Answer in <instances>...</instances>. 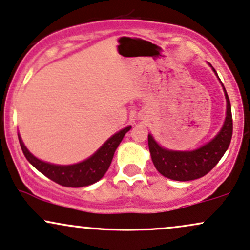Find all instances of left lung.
<instances>
[{
	"label": "left lung",
	"mask_w": 250,
	"mask_h": 250,
	"mask_svg": "<svg viewBox=\"0 0 250 250\" xmlns=\"http://www.w3.org/2000/svg\"><path fill=\"white\" fill-rule=\"evenodd\" d=\"M213 71L216 72L214 69ZM223 89L227 99V117L221 131L208 144L193 151H174L158 146L154 137L147 136L150 155L158 173L176 181H189L206 175L219 162L232 137L231 104L227 90L224 87Z\"/></svg>",
	"instance_id": "left-lung-1"
}]
</instances>
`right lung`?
Here are the masks:
<instances>
[{
    "mask_svg": "<svg viewBox=\"0 0 250 250\" xmlns=\"http://www.w3.org/2000/svg\"><path fill=\"white\" fill-rule=\"evenodd\" d=\"M130 128L131 126H127L120 130L111 138L107 139L104 146L89 158L71 166H57L40 161L28 151L20 136H19V142L28 162L46 178L65 187H84L95 184L108 170L115 150Z\"/></svg>",
    "mask_w": 250,
    "mask_h": 250,
    "instance_id": "obj_1",
    "label": "right lung"
}]
</instances>
